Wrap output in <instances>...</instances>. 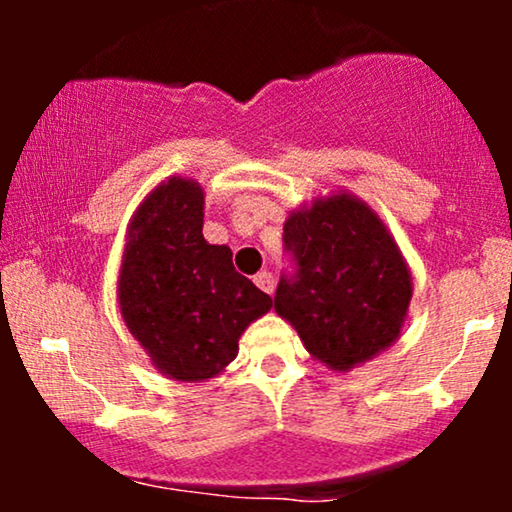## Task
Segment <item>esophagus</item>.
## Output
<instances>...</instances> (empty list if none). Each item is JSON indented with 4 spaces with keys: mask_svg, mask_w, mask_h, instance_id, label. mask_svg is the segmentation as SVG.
Returning <instances> with one entry per match:
<instances>
[{
    "mask_svg": "<svg viewBox=\"0 0 512 512\" xmlns=\"http://www.w3.org/2000/svg\"><path fill=\"white\" fill-rule=\"evenodd\" d=\"M255 284L260 286V289H262L264 293H272V291H274V276L269 274L267 269H264V272L255 274Z\"/></svg>",
    "mask_w": 512,
    "mask_h": 512,
    "instance_id": "obj_1",
    "label": "esophagus"
}]
</instances>
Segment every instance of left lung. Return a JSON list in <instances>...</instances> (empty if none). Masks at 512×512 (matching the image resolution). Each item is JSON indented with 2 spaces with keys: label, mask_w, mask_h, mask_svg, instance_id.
<instances>
[{
  "label": "left lung",
  "mask_w": 512,
  "mask_h": 512,
  "mask_svg": "<svg viewBox=\"0 0 512 512\" xmlns=\"http://www.w3.org/2000/svg\"><path fill=\"white\" fill-rule=\"evenodd\" d=\"M284 243L298 269L279 281L274 310L315 361L346 373L397 342L414 284L375 209L346 190L315 197L284 221Z\"/></svg>",
  "instance_id": "obj_1"
}]
</instances>
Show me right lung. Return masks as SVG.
Segmentation results:
<instances>
[{
	"label": "right lung",
	"mask_w": 512,
	"mask_h": 512,
	"mask_svg": "<svg viewBox=\"0 0 512 512\" xmlns=\"http://www.w3.org/2000/svg\"><path fill=\"white\" fill-rule=\"evenodd\" d=\"M204 187L170 175L127 226L117 303L151 366L170 380L204 383L238 356V339L272 298L236 272L228 245L202 236Z\"/></svg>",
	"instance_id": "add662e5"
}]
</instances>
